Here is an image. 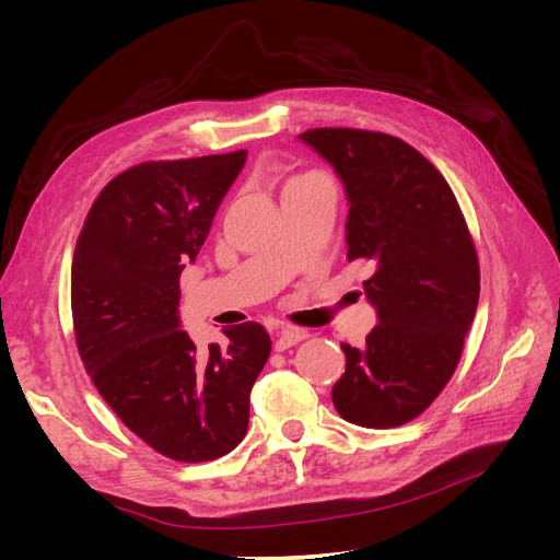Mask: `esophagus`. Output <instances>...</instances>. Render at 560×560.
Segmentation results:
<instances>
[{
    "mask_svg": "<svg viewBox=\"0 0 560 560\" xmlns=\"http://www.w3.org/2000/svg\"><path fill=\"white\" fill-rule=\"evenodd\" d=\"M303 338H308V331H303V329H282V331H276L273 346H276V350L282 352L287 348L296 346L299 341H303Z\"/></svg>",
    "mask_w": 560,
    "mask_h": 560,
    "instance_id": "34e87169",
    "label": "esophagus"
}]
</instances>
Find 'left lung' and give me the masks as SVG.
<instances>
[{"label": "left lung", "mask_w": 560, "mask_h": 560, "mask_svg": "<svg viewBox=\"0 0 560 560\" xmlns=\"http://www.w3.org/2000/svg\"><path fill=\"white\" fill-rule=\"evenodd\" d=\"M299 138L346 186L348 261L374 266L364 292L378 325L362 350L341 346L334 406L354 425L399 428L428 409L460 362L479 303L477 247L448 182L411 144L358 128Z\"/></svg>", "instance_id": "obj_1"}]
</instances>
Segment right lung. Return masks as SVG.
<instances>
[{
	"mask_svg": "<svg viewBox=\"0 0 560 560\" xmlns=\"http://www.w3.org/2000/svg\"><path fill=\"white\" fill-rule=\"evenodd\" d=\"M245 159L241 149L128 167L95 198L74 249L81 362L124 425L177 463L217 460L243 442L252 385L270 354L259 322L198 350L177 313L182 270Z\"/></svg>",
	"mask_w": 560,
	"mask_h": 560,
	"instance_id": "1",
	"label": "right lung"
}]
</instances>
